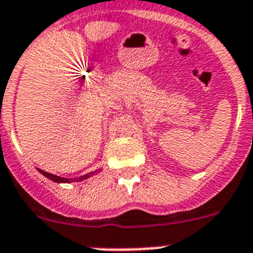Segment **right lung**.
<instances>
[{
    "mask_svg": "<svg viewBox=\"0 0 253 253\" xmlns=\"http://www.w3.org/2000/svg\"><path fill=\"white\" fill-rule=\"evenodd\" d=\"M38 171H40L41 174H43V175L46 176V178H48L49 180H52V182H56V183H71V182H82V180H84V179H88V178H90V176H93L94 174L100 172L101 170H96V171L88 172V174H85V175H82V176H79V178H74V179L61 178V176L53 175V174H51V172L43 171V170H41V169H38Z\"/></svg>",
    "mask_w": 253,
    "mask_h": 253,
    "instance_id": "add662e5",
    "label": "right lung"
}]
</instances>
